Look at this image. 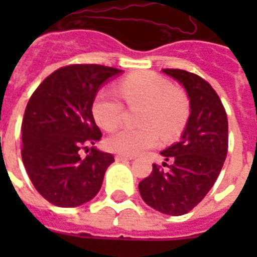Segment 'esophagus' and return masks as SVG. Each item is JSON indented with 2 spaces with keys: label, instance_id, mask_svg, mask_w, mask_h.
Segmentation results:
<instances>
[{
  "label": "esophagus",
  "instance_id": "34e87169",
  "mask_svg": "<svg viewBox=\"0 0 257 257\" xmlns=\"http://www.w3.org/2000/svg\"><path fill=\"white\" fill-rule=\"evenodd\" d=\"M134 157H130V156H123V154H118V156H115V161L117 162H122V161H130L133 160Z\"/></svg>",
  "mask_w": 257,
  "mask_h": 257
}]
</instances>
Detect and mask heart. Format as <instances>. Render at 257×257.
I'll return each mask as SVG.
<instances>
[{
	"instance_id": "b5f03b06",
	"label": "heart",
	"mask_w": 257,
	"mask_h": 257,
	"mask_svg": "<svg viewBox=\"0 0 257 257\" xmlns=\"http://www.w3.org/2000/svg\"><path fill=\"white\" fill-rule=\"evenodd\" d=\"M118 92L128 108L142 106L140 128H123L109 136L105 144L109 151L135 156L158 143L160 134L172 139L183 131L189 117V101L183 91L153 72L135 73L118 83ZM91 113L101 128L115 130L122 122L124 105L112 90H100L95 95Z\"/></svg>"
}]
</instances>
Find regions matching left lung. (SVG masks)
Wrapping results in <instances>:
<instances>
[{
    "instance_id": "1",
    "label": "left lung",
    "mask_w": 257,
    "mask_h": 257,
    "mask_svg": "<svg viewBox=\"0 0 257 257\" xmlns=\"http://www.w3.org/2000/svg\"><path fill=\"white\" fill-rule=\"evenodd\" d=\"M187 90L190 115L180 140L161 152L167 162L153 163L139 183L143 201L160 212L180 216L198 205L216 181L228 153V117L212 86L183 69H162Z\"/></svg>"
}]
</instances>
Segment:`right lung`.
Masks as SVG:
<instances>
[{"instance_id":"obj_1","label":"right lung","mask_w":257,"mask_h":257,"mask_svg":"<svg viewBox=\"0 0 257 257\" xmlns=\"http://www.w3.org/2000/svg\"><path fill=\"white\" fill-rule=\"evenodd\" d=\"M121 72L100 64L67 65L32 94L22 123V160L32 184L52 205L77 207L100 190L114 157L88 149L103 135L91 104L99 87ZM85 149L89 154L82 157Z\"/></svg>"}]
</instances>
